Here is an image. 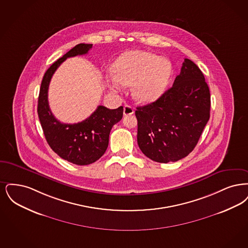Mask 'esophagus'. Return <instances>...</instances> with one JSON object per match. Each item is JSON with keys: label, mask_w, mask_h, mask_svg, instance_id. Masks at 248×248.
I'll list each match as a JSON object with an SVG mask.
<instances>
[{"label": "esophagus", "mask_w": 248, "mask_h": 248, "mask_svg": "<svg viewBox=\"0 0 248 248\" xmlns=\"http://www.w3.org/2000/svg\"><path fill=\"white\" fill-rule=\"evenodd\" d=\"M133 113H134V109L131 108L130 106L126 105V106L124 107V110H123L124 116H129V115H132Z\"/></svg>", "instance_id": "esophagus-1"}]
</instances>
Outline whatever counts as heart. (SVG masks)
<instances>
[{
  "label": "heart",
  "mask_w": 248,
  "mask_h": 248,
  "mask_svg": "<svg viewBox=\"0 0 248 248\" xmlns=\"http://www.w3.org/2000/svg\"><path fill=\"white\" fill-rule=\"evenodd\" d=\"M170 62L144 51L122 54L114 64L110 86L121 92L122 85H132V95L140 103H152L161 96L171 76Z\"/></svg>",
  "instance_id": "b5f03b06"
}]
</instances>
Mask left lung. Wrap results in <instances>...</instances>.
<instances>
[{"instance_id":"left-lung-1","label":"left lung","mask_w":248,"mask_h":248,"mask_svg":"<svg viewBox=\"0 0 248 248\" xmlns=\"http://www.w3.org/2000/svg\"><path fill=\"white\" fill-rule=\"evenodd\" d=\"M137 141L153 161L176 162L193 151L210 117V93L199 67L185 58L172 87L138 107Z\"/></svg>"}]
</instances>
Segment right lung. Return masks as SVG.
Here are the masks:
<instances>
[{
	"mask_svg": "<svg viewBox=\"0 0 248 248\" xmlns=\"http://www.w3.org/2000/svg\"><path fill=\"white\" fill-rule=\"evenodd\" d=\"M93 44L79 43L51 65L43 76L38 100V116L50 147L61 158L85 166L97 161L107 151L112 127L122 119L123 107L108 109L99 106L88 119L65 124L54 118L48 103V89L55 70L66 58L86 54Z\"/></svg>",
	"mask_w": 248,
	"mask_h": 248,
	"instance_id": "right-lung-1",
	"label": "right lung"
}]
</instances>
